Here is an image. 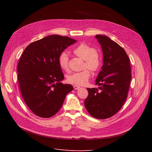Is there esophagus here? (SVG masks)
I'll use <instances>...</instances> for the list:
<instances>
[{
    "instance_id": "1",
    "label": "esophagus",
    "mask_w": 152,
    "mask_h": 152,
    "mask_svg": "<svg viewBox=\"0 0 152 152\" xmlns=\"http://www.w3.org/2000/svg\"><path fill=\"white\" fill-rule=\"evenodd\" d=\"M73 87H74V89H75V90H77V89H79V88H80V87L77 86V85H74Z\"/></svg>"
}]
</instances>
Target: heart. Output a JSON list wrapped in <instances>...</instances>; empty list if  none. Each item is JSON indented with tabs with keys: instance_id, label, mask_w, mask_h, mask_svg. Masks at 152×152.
Returning a JSON list of instances; mask_svg holds the SVG:
<instances>
[{
	"instance_id": "b5f03b06",
	"label": "heart",
	"mask_w": 152,
	"mask_h": 152,
	"mask_svg": "<svg viewBox=\"0 0 152 152\" xmlns=\"http://www.w3.org/2000/svg\"><path fill=\"white\" fill-rule=\"evenodd\" d=\"M73 53L78 57L84 60L83 68L82 71L70 74L67 77L68 83L78 86H83L88 83L91 76V71H97L101 65V57L99 52L93 47L86 43L77 45L73 50ZM69 58L66 52H63L59 57V65L61 69L68 71Z\"/></svg>"
}]
</instances>
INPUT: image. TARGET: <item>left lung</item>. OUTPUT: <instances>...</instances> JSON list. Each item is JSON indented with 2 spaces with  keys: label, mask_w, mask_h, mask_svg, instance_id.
<instances>
[{
  "label": "left lung",
  "mask_w": 152,
  "mask_h": 152,
  "mask_svg": "<svg viewBox=\"0 0 152 152\" xmlns=\"http://www.w3.org/2000/svg\"><path fill=\"white\" fill-rule=\"evenodd\" d=\"M103 52V65L96 79L97 88H87L84 105L97 119H107L120 110L127 97L131 80L129 58L119 44L108 37L95 36Z\"/></svg>",
  "instance_id": "obj_1"
}]
</instances>
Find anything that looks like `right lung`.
<instances>
[{
    "label": "right lung",
    "instance_id": "add662e5",
    "mask_svg": "<svg viewBox=\"0 0 152 152\" xmlns=\"http://www.w3.org/2000/svg\"><path fill=\"white\" fill-rule=\"evenodd\" d=\"M67 36L50 35L31 43L19 60L17 71L20 91L29 108L37 116L50 118L61 108L73 87L63 84L60 54L75 44Z\"/></svg>",
    "mask_w": 152,
    "mask_h": 152
}]
</instances>
